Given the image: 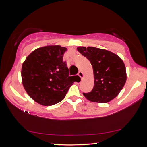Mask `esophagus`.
Returning a JSON list of instances; mask_svg holds the SVG:
<instances>
[{"label": "esophagus", "mask_w": 147, "mask_h": 147, "mask_svg": "<svg viewBox=\"0 0 147 147\" xmlns=\"http://www.w3.org/2000/svg\"><path fill=\"white\" fill-rule=\"evenodd\" d=\"M78 76H79L80 77V78H81V79H82V78H83V77H84V74H83L82 72L80 71L78 72Z\"/></svg>", "instance_id": "obj_1"}]
</instances>
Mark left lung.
I'll return each mask as SVG.
<instances>
[{
    "label": "left lung",
    "mask_w": 147,
    "mask_h": 147,
    "mask_svg": "<svg viewBox=\"0 0 147 147\" xmlns=\"http://www.w3.org/2000/svg\"><path fill=\"white\" fill-rule=\"evenodd\" d=\"M77 50L90 61L93 69V88L89 93H84V96L98 103H106L115 98L126 80L123 61L117 54L105 49L78 47Z\"/></svg>",
    "instance_id": "obj_1"
}]
</instances>
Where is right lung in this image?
<instances>
[{
	"instance_id": "obj_1",
	"label": "right lung",
	"mask_w": 147,
	"mask_h": 147,
	"mask_svg": "<svg viewBox=\"0 0 147 147\" xmlns=\"http://www.w3.org/2000/svg\"><path fill=\"white\" fill-rule=\"evenodd\" d=\"M65 47L49 45L31 53L22 65V82L33 100L43 106L61 101L74 83L63 56Z\"/></svg>"
}]
</instances>
